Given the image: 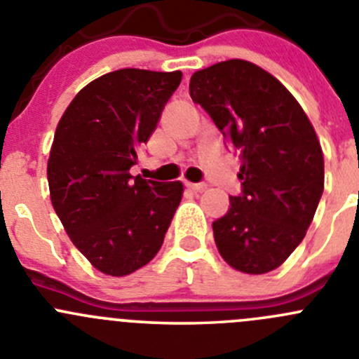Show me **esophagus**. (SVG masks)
I'll return each instance as SVG.
<instances>
[{
  "instance_id": "34e87169",
  "label": "esophagus",
  "mask_w": 359,
  "mask_h": 359,
  "mask_svg": "<svg viewBox=\"0 0 359 359\" xmlns=\"http://www.w3.org/2000/svg\"><path fill=\"white\" fill-rule=\"evenodd\" d=\"M187 189L194 190V192H203V190H206V183H190V182H185Z\"/></svg>"
}]
</instances>
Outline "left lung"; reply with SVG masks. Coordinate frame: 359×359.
Listing matches in <instances>:
<instances>
[{"instance_id": "obj_1", "label": "left lung", "mask_w": 359, "mask_h": 359, "mask_svg": "<svg viewBox=\"0 0 359 359\" xmlns=\"http://www.w3.org/2000/svg\"><path fill=\"white\" fill-rule=\"evenodd\" d=\"M190 97L240 153V196L213 222L218 252L250 275L278 268L305 238L324 190L323 149L302 105L243 60L196 72Z\"/></svg>"}]
</instances>
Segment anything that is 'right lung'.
Returning a JSON list of instances; mask_svg holds the SVG:
<instances>
[{
  "instance_id": "add662e5",
  "label": "right lung",
  "mask_w": 359,
  "mask_h": 359,
  "mask_svg": "<svg viewBox=\"0 0 359 359\" xmlns=\"http://www.w3.org/2000/svg\"><path fill=\"white\" fill-rule=\"evenodd\" d=\"M182 72L121 68L75 95L47 163L50 201L77 250L111 276L148 264L182 201L180 182L132 176Z\"/></svg>"
}]
</instances>
